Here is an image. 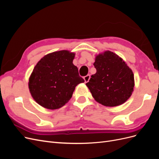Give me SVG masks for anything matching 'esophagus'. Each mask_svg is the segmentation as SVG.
Segmentation results:
<instances>
[{"mask_svg": "<svg viewBox=\"0 0 159 159\" xmlns=\"http://www.w3.org/2000/svg\"><path fill=\"white\" fill-rule=\"evenodd\" d=\"M84 80H85V83L88 82L89 79H90V75L88 74V75H87L84 76Z\"/></svg>", "mask_w": 159, "mask_h": 159, "instance_id": "obj_1", "label": "esophagus"}]
</instances>
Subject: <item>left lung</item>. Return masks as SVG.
I'll return each instance as SVG.
<instances>
[{"label":"left lung","instance_id":"8db88e82","mask_svg":"<svg viewBox=\"0 0 159 159\" xmlns=\"http://www.w3.org/2000/svg\"><path fill=\"white\" fill-rule=\"evenodd\" d=\"M96 73L86 84L91 95L107 107L121 105L131 97L134 88V75L121 57L110 51L95 57Z\"/></svg>","mask_w":159,"mask_h":159}]
</instances>
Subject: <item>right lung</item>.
<instances>
[{"label": "right lung", "mask_w": 159, "mask_h": 159, "mask_svg": "<svg viewBox=\"0 0 159 159\" xmlns=\"http://www.w3.org/2000/svg\"><path fill=\"white\" fill-rule=\"evenodd\" d=\"M74 53L61 50L43 57L34 67L28 87L36 102L49 109L61 107L71 99L77 85L84 82L73 64Z\"/></svg>", "instance_id": "add662e5"}]
</instances>
